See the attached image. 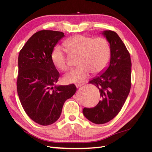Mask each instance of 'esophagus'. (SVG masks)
Returning <instances> with one entry per match:
<instances>
[{"label": "esophagus", "instance_id": "34e87169", "mask_svg": "<svg viewBox=\"0 0 152 152\" xmlns=\"http://www.w3.org/2000/svg\"><path fill=\"white\" fill-rule=\"evenodd\" d=\"M83 85H84L83 84H75L76 87H77V88H79V87H80L82 86Z\"/></svg>", "mask_w": 152, "mask_h": 152}]
</instances>
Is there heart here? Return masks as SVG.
<instances>
[{"mask_svg":"<svg viewBox=\"0 0 152 152\" xmlns=\"http://www.w3.org/2000/svg\"><path fill=\"white\" fill-rule=\"evenodd\" d=\"M63 45L70 55L79 56L77 64L79 66L73 69L64 77L67 84L80 83L88 78L91 72L94 74L102 73L108 66L111 49L105 38L76 35L66 40ZM54 66L61 72L68 68V59L61 47H56L51 54Z\"/></svg>","mask_w":152,"mask_h":152,"instance_id":"1","label":"heart"}]
</instances>
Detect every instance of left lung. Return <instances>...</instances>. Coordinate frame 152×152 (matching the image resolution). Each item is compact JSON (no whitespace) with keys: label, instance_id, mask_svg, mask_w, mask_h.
<instances>
[{"label":"left lung","instance_id":"obj_1","mask_svg":"<svg viewBox=\"0 0 152 152\" xmlns=\"http://www.w3.org/2000/svg\"><path fill=\"white\" fill-rule=\"evenodd\" d=\"M110 43L111 57L106 71L89 81L98 88L101 100L96 107L83 109L84 116L96 124L107 123L117 115L130 92L131 60L125 44L115 32H103Z\"/></svg>","mask_w":152,"mask_h":152}]
</instances>
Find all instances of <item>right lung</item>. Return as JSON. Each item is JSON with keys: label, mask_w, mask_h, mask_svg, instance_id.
<instances>
[{"label": "right lung", "mask_w": 152, "mask_h": 152, "mask_svg": "<svg viewBox=\"0 0 152 152\" xmlns=\"http://www.w3.org/2000/svg\"><path fill=\"white\" fill-rule=\"evenodd\" d=\"M61 31L40 30L28 40L18 56L17 92L25 112L42 126L54 123L60 117L65 101L75 94L74 84L54 86L59 73L51 54Z\"/></svg>", "instance_id": "1"}]
</instances>
